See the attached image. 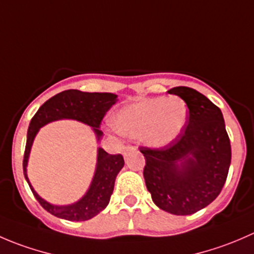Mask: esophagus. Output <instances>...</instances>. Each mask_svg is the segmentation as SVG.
Instances as JSON below:
<instances>
[{
    "label": "esophagus",
    "instance_id": "esophagus-1",
    "mask_svg": "<svg viewBox=\"0 0 254 254\" xmlns=\"http://www.w3.org/2000/svg\"><path fill=\"white\" fill-rule=\"evenodd\" d=\"M132 151H135V147H132V146H127L124 150V156H127L130 152H132Z\"/></svg>",
    "mask_w": 254,
    "mask_h": 254
}]
</instances>
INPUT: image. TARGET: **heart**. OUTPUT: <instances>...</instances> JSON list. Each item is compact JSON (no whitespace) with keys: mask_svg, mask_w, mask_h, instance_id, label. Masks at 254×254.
Here are the masks:
<instances>
[{"mask_svg":"<svg viewBox=\"0 0 254 254\" xmlns=\"http://www.w3.org/2000/svg\"><path fill=\"white\" fill-rule=\"evenodd\" d=\"M189 109L179 97H157L130 104L118 113L115 129L129 137L143 136L147 145L163 147L186 129Z\"/></svg>","mask_w":254,"mask_h":254,"instance_id":"b5f03b06","label":"heart"}]
</instances>
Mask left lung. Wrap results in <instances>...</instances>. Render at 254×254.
Wrapping results in <instances>:
<instances>
[{"label":"left lung","instance_id":"obj_1","mask_svg":"<svg viewBox=\"0 0 254 254\" xmlns=\"http://www.w3.org/2000/svg\"><path fill=\"white\" fill-rule=\"evenodd\" d=\"M168 93L186 102L188 123L167 146L140 148L146 161L143 178L160 209L190 215L212 203L221 191L231 163V143L221 111L204 94L184 86Z\"/></svg>","mask_w":254,"mask_h":254}]
</instances>
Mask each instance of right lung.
<instances>
[{
  "label": "right lung",
  "mask_w": 254,
  "mask_h": 254,
  "mask_svg": "<svg viewBox=\"0 0 254 254\" xmlns=\"http://www.w3.org/2000/svg\"><path fill=\"white\" fill-rule=\"evenodd\" d=\"M117 94L113 93H89L78 89H67L51 97L38 109L30 120L23 158V173L40 205L54 216L70 221H86L106 209L111 200L115 178L124 166V158L122 155H109L103 148L99 147L96 172L87 193L78 201L70 205H54L38 195L27 176L28 158L35 135L40 127L48 123L59 119H73L92 127L97 136V141H99L103 135L99 130V125L106 113L112 108L113 104L117 103Z\"/></svg>",
  "instance_id": "obj_1"
}]
</instances>
